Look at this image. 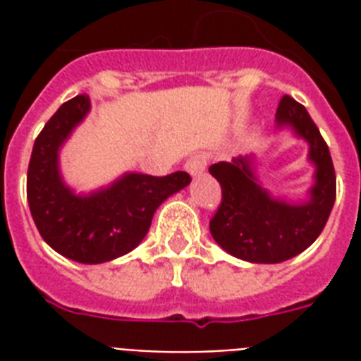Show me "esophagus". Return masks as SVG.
<instances>
[{
	"instance_id": "1",
	"label": "esophagus",
	"mask_w": 361,
	"mask_h": 361,
	"mask_svg": "<svg viewBox=\"0 0 361 361\" xmlns=\"http://www.w3.org/2000/svg\"><path fill=\"white\" fill-rule=\"evenodd\" d=\"M183 166H185V170L191 176L202 174L204 170H206V155H191Z\"/></svg>"
}]
</instances>
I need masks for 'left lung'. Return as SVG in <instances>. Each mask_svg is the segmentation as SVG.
I'll use <instances>...</instances> for the list:
<instances>
[{
  "instance_id": "1",
  "label": "left lung",
  "mask_w": 361,
  "mask_h": 361,
  "mask_svg": "<svg viewBox=\"0 0 361 361\" xmlns=\"http://www.w3.org/2000/svg\"><path fill=\"white\" fill-rule=\"evenodd\" d=\"M277 127H290L309 144L314 183L305 202L274 198L258 183L251 157H236L209 166L219 181L221 206L209 232L232 257L255 264H277L305 251L326 226L336 202V170L330 149L303 104L283 95L275 114Z\"/></svg>"
}]
</instances>
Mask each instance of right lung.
Segmentation results:
<instances>
[{"mask_svg": "<svg viewBox=\"0 0 361 361\" xmlns=\"http://www.w3.org/2000/svg\"><path fill=\"white\" fill-rule=\"evenodd\" d=\"M90 106L87 95H76L59 106L35 138L27 166V202L37 231L54 251L75 262L101 264L133 251L149 231L155 209L189 185L191 176L129 172L112 185L76 195L59 174V147Z\"/></svg>", "mask_w": 361, "mask_h": 361, "instance_id": "obj_1", "label": "right lung"}]
</instances>
